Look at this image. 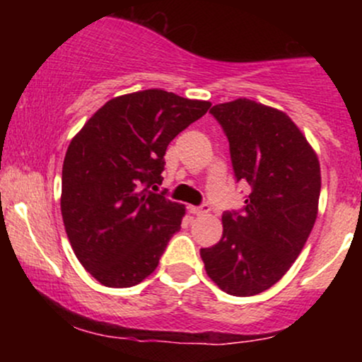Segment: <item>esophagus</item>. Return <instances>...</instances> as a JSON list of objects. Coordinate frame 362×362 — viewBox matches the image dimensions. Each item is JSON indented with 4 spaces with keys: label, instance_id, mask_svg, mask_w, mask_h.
<instances>
[{
    "label": "esophagus",
    "instance_id": "1",
    "mask_svg": "<svg viewBox=\"0 0 362 362\" xmlns=\"http://www.w3.org/2000/svg\"><path fill=\"white\" fill-rule=\"evenodd\" d=\"M189 211L192 213L194 216H206L207 213L211 211V207L207 204H202V206H189Z\"/></svg>",
    "mask_w": 362,
    "mask_h": 362
}]
</instances>
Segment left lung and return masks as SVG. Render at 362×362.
<instances>
[{"mask_svg":"<svg viewBox=\"0 0 362 362\" xmlns=\"http://www.w3.org/2000/svg\"><path fill=\"white\" fill-rule=\"evenodd\" d=\"M211 114L230 141L236 182L250 194L242 211H224L221 240L201 257L224 293L253 296L276 284L305 247L318 213L320 163L284 112L238 98Z\"/></svg>","mask_w":362,"mask_h":362,"instance_id":"obj_1","label":"left lung"}]
</instances>
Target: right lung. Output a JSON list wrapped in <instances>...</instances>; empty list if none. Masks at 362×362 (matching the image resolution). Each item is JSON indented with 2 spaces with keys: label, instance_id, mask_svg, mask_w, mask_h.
<instances>
[{
  "label": "right lung",
  "instance_id": "1",
  "mask_svg": "<svg viewBox=\"0 0 362 362\" xmlns=\"http://www.w3.org/2000/svg\"><path fill=\"white\" fill-rule=\"evenodd\" d=\"M211 103L165 90L112 98L69 143L61 213L74 255L100 284L131 288L158 267L185 207L156 194L170 141Z\"/></svg>",
  "mask_w": 362,
  "mask_h": 362
}]
</instances>
